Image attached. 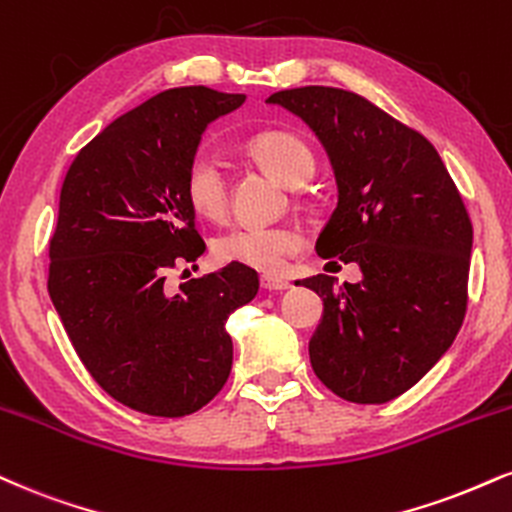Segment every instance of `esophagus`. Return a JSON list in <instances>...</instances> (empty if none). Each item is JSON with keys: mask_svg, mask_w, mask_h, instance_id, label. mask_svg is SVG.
I'll return each instance as SVG.
<instances>
[{"mask_svg": "<svg viewBox=\"0 0 512 512\" xmlns=\"http://www.w3.org/2000/svg\"><path fill=\"white\" fill-rule=\"evenodd\" d=\"M260 286L262 291H269V293H279V291H286V288H291V283L286 279H281V276H272V274H264L260 279Z\"/></svg>", "mask_w": 512, "mask_h": 512, "instance_id": "esophagus-1", "label": "esophagus"}]
</instances>
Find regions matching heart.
Masks as SVG:
<instances>
[{"label": "heart", "mask_w": 512, "mask_h": 512, "mask_svg": "<svg viewBox=\"0 0 512 512\" xmlns=\"http://www.w3.org/2000/svg\"><path fill=\"white\" fill-rule=\"evenodd\" d=\"M245 152L264 174L283 186H305L315 174V155L291 133H260L245 145ZM188 205L207 219H221L229 212V183L212 157L200 155L188 164L183 181ZM303 240L288 226H233L219 233L212 252L224 264H243L257 272H276L283 260L300 250Z\"/></svg>", "instance_id": "1"}]
</instances>
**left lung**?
<instances>
[{"mask_svg":"<svg viewBox=\"0 0 512 512\" xmlns=\"http://www.w3.org/2000/svg\"><path fill=\"white\" fill-rule=\"evenodd\" d=\"M267 102L300 116L326 147L338 205L317 252L362 272L341 288L326 274L300 281L324 300L312 369L343 400L389 403L439 362L463 326L470 214L434 145L362 95L307 85Z\"/></svg>","mask_w":512,"mask_h":512,"instance_id":"1","label":"left lung"}]
</instances>
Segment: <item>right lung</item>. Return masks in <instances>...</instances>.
Returning a JSON list of instances; mask_svg holds the SVG:
<instances>
[{"label":"right lung","mask_w":512,"mask_h":512,"mask_svg":"<svg viewBox=\"0 0 512 512\" xmlns=\"http://www.w3.org/2000/svg\"><path fill=\"white\" fill-rule=\"evenodd\" d=\"M243 102L205 85L159 92L92 138L61 186L49 298L90 377L145 415L183 417L217 396L233 362L226 319L260 288L243 264L164 283L205 252L188 164L207 123Z\"/></svg>","instance_id":"obj_1"}]
</instances>
